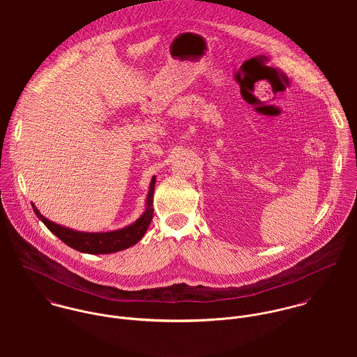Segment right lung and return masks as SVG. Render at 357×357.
Instances as JSON below:
<instances>
[{"instance_id": "add662e5", "label": "right lung", "mask_w": 357, "mask_h": 357, "mask_svg": "<svg viewBox=\"0 0 357 357\" xmlns=\"http://www.w3.org/2000/svg\"><path fill=\"white\" fill-rule=\"evenodd\" d=\"M153 190H155V177L151 178V183H150V190L146 199V210L143 211V214L130 225L123 227L121 229L108 231V232H82V231H75V229L63 227L44 217L40 213V210L36 207V204H31L36 211V215L45 224V227L51 231L52 234H54L67 246L88 255H111V253L129 249L130 246H135L147 232L153 220Z\"/></svg>"}]
</instances>
